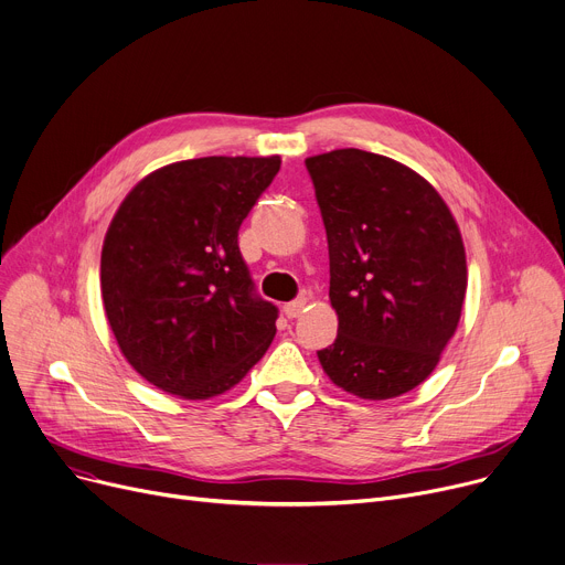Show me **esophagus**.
Instances as JSON below:
<instances>
[{
    "label": "esophagus",
    "mask_w": 565,
    "mask_h": 565,
    "mask_svg": "<svg viewBox=\"0 0 565 565\" xmlns=\"http://www.w3.org/2000/svg\"><path fill=\"white\" fill-rule=\"evenodd\" d=\"M308 308V298L306 296H298L296 300H291V302H287V306L282 308L285 310V315H287V319H296V317H300V312Z\"/></svg>",
    "instance_id": "obj_1"
}]
</instances>
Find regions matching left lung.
Segmentation results:
<instances>
[{
  "instance_id": "1",
  "label": "left lung",
  "mask_w": 565,
  "mask_h": 565,
  "mask_svg": "<svg viewBox=\"0 0 565 565\" xmlns=\"http://www.w3.org/2000/svg\"><path fill=\"white\" fill-rule=\"evenodd\" d=\"M328 235L337 339L328 377L369 401L412 392L439 364L466 296V253L444 199L409 167L362 149L306 160Z\"/></svg>"
}]
</instances>
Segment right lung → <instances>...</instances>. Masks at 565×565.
I'll use <instances>...</instances> for the list:
<instances>
[{
  "label": "right lung",
  "instance_id": "obj_1",
  "mask_svg": "<svg viewBox=\"0 0 565 565\" xmlns=\"http://www.w3.org/2000/svg\"><path fill=\"white\" fill-rule=\"evenodd\" d=\"M278 158L167 164L124 199L102 250V296L124 358L167 394L203 401L235 386L276 334L237 233Z\"/></svg>",
  "mask_w": 565,
  "mask_h": 565
}]
</instances>
